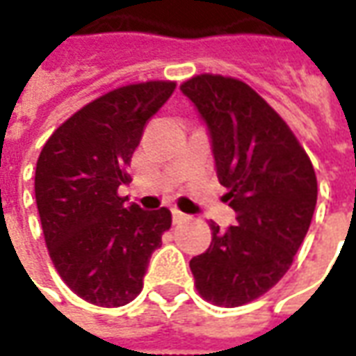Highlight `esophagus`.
Wrapping results in <instances>:
<instances>
[{"label":"esophagus","mask_w":356,"mask_h":356,"mask_svg":"<svg viewBox=\"0 0 356 356\" xmlns=\"http://www.w3.org/2000/svg\"><path fill=\"white\" fill-rule=\"evenodd\" d=\"M171 216H173V223L175 225L185 223L186 219H188V216H186V213H183V211H179V209H173V211H171Z\"/></svg>","instance_id":"34e87169"}]
</instances>
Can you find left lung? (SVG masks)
<instances>
[{"mask_svg":"<svg viewBox=\"0 0 356 356\" xmlns=\"http://www.w3.org/2000/svg\"><path fill=\"white\" fill-rule=\"evenodd\" d=\"M181 91L208 129L217 177L236 225L211 223L191 259L196 290L219 307L254 301L290 268L316 206L313 163L282 118L244 81L202 74Z\"/></svg>","mask_w":356,"mask_h":356,"instance_id":"left-lung-1","label":"left lung"}]
</instances>
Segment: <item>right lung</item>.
<instances>
[{"label":"right lung","mask_w":356,"mask_h":356,"mask_svg":"<svg viewBox=\"0 0 356 356\" xmlns=\"http://www.w3.org/2000/svg\"><path fill=\"white\" fill-rule=\"evenodd\" d=\"M175 91L173 81L114 89L78 110L45 143L35 204L51 261L66 286L99 307H122L143 290L150 255L171 227L168 208L125 204V165L143 129Z\"/></svg>","instance_id":"1"}]
</instances>
